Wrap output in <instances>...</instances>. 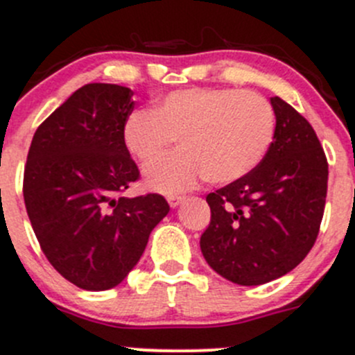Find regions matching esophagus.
Returning <instances> with one entry per match:
<instances>
[{
    "mask_svg": "<svg viewBox=\"0 0 355 355\" xmlns=\"http://www.w3.org/2000/svg\"><path fill=\"white\" fill-rule=\"evenodd\" d=\"M184 198V195H167V202H169L171 207H178Z\"/></svg>",
    "mask_w": 355,
    "mask_h": 355,
    "instance_id": "1",
    "label": "esophagus"
}]
</instances>
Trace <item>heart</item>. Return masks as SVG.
<instances>
[{
	"mask_svg": "<svg viewBox=\"0 0 355 355\" xmlns=\"http://www.w3.org/2000/svg\"><path fill=\"white\" fill-rule=\"evenodd\" d=\"M271 101L234 87H193L169 93L153 110L132 112L124 124L128 152L150 166L178 138L181 148L146 171L157 191H179L202 178L227 184L250 174L275 141Z\"/></svg>",
	"mask_w": 355,
	"mask_h": 355,
	"instance_id": "b5f03b06",
	"label": "heart"
}]
</instances>
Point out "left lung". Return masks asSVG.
<instances>
[{
    "label": "left lung",
    "instance_id": "1",
    "mask_svg": "<svg viewBox=\"0 0 355 355\" xmlns=\"http://www.w3.org/2000/svg\"><path fill=\"white\" fill-rule=\"evenodd\" d=\"M276 135L268 155L238 181L207 195L210 224L200 248L210 268L243 286L297 268L314 247L324 214L328 160L312 125L272 96Z\"/></svg>",
    "mask_w": 355,
    "mask_h": 355
}]
</instances>
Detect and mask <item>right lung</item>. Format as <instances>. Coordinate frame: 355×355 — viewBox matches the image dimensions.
Segmentation results:
<instances>
[{"instance_id": "1", "label": "right lung", "mask_w": 355, "mask_h": 355, "mask_svg": "<svg viewBox=\"0 0 355 355\" xmlns=\"http://www.w3.org/2000/svg\"><path fill=\"white\" fill-rule=\"evenodd\" d=\"M132 91L94 83L77 89L34 132L24 202L50 264L83 290L117 286L138 264L169 203L159 193L128 198L139 179L124 143Z\"/></svg>"}]
</instances>
